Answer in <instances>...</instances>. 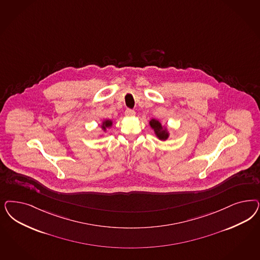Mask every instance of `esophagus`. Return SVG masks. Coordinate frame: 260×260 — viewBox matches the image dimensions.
<instances>
[{
    "mask_svg": "<svg viewBox=\"0 0 260 260\" xmlns=\"http://www.w3.org/2000/svg\"><path fill=\"white\" fill-rule=\"evenodd\" d=\"M135 115H136V113H135L134 110L126 109V111H125L126 117H134Z\"/></svg>",
    "mask_w": 260,
    "mask_h": 260,
    "instance_id": "esophagus-1",
    "label": "esophagus"
}]
</instances>
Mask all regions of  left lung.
<instances>
[{
  "label": "left lung",
  "instance_id": "1",
  "mask_svg": "<svg viewBox=\"0 0 260 260\" xmlns=\"http://www.w3.org/2000/svg\"><path fill=\"white\" fill-rule=\"evenodd\" d=\"M149 126L151 129L153 130L154 134L157 137V139H159V141H167L169 138V131L168 128L166 125H162L161 122L156 119V118H152L149 120Z\"/></svg>",
  "mask_w": 260,
  "mask_h": 260
}]
</instances>
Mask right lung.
I'll return each mask as SVG.
<instances>
[{"mask_svg": "<svg viewBox=\"0 0 260 260\" xmlns=\"http://www.w3.org/2000/svg\"><path fill=\"white\" fill-rule=\"evenodd\" d=\"M112 126H113V120H112V119H110V118L103 119L101 124V130H102L103 133H106L107 130L110 129ZM101 136H103V135H101Z\"/></svg>", "mask_w": 260, "mask_h": 260, "instance_id": "add662e5", "label": "right lung"}]
</instances>
